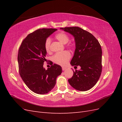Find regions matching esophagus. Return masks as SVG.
<instances>
[{
	"instance_id": "34e87169",
	"label": "esophagus",
	"mask_w": 122,
	"mask_h": 122,
	"mask_svg": "<svg viewBox=\"0 0 122 122\" xmlns=\"http://www.w3.org/2000/svg\"><path fill=\"white\" fill-rule=\"evenodd\" d=\"M66 69H67V68H66V67H62V70H63V71H64V70H65Z\"/></svg>"
}]
</instances>
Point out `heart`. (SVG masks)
<instances>
[{
    "mask_svg": "<svg viewBox=\"0 0 122 122\" xmlns=\"http://www.w3.org/2000/svg\"><path fill=\"white\" fill-rule=\"evenodd\" d=\"M56 38L58 41L63 44L68 43L70 40L69 36L68 35L64 32H60L55 36ZM51 40L50 39H47L45 42V48L47 52H50ZM71 57V53L69 51H65L62 52H58L52 56V61L55 64L61 66H64L67 63Z\"/></svg>",
    "mask_w": 122,
    "mask_h": 122,
    "instance_id": "obj_1",
    "label": "heart"
}]
</instances>
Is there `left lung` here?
<instances>
[{
	"mask_svg": "<svg viewBox=\"0 0 122 122\" xmlns=\"http://www.w3.org/2000/svg\"><path fill=\"white\" fill-rule=\"evenodd\" d=\"M74 38L75 50L70 64L79 66L73 71L70 84L79 91L90 90L97 83L102 72V49L98 41L91 33L78 27L61 28Z\"/></svg>",
	"mask_w": 122,
	"mask_h": 122,
	"instance_id": "8db88e82",
	"label": "left lung"
}]
</instances>
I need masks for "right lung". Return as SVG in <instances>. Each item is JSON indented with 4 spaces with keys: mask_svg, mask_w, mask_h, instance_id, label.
<instances>
[{
    "mask_svg": "<svg viewBox=\"0 0 122 122\" xmlns=\"http://www.w3.org/2000/svg\"><path fill=\"white\" fill-rule=\"evenodd\" d=\"M57 30L42 28L29 34L23 40L18 51L20 75L27 86L35 93L44 95L49 93L56 84L57 77L62 73L61 66L57 64H52L47 70L43 67L46 60L45 42Z\"/></svg>",
    "mask_w": 122,
    "mask_h": 122,
    "instance_id": "right-lung-1",
    "label": "right lung"
}]
</instances>
